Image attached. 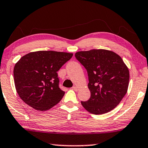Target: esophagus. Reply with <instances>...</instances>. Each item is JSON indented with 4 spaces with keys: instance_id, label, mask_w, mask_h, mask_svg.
<instances>
[{
    "instance_id": "obj_1",
    "label": "esophagus",
    "mask_w": 148,
    "mask_h": 148,
    "mask_svg": "<svg viewBox=\"0 0 148 148\" xmlns=\"http://www.w3.org/2000/svg\"><path fill=\"white\" fill-rule=\"evenodd\" d=\"M71 89H72V90H74V91H77V90H78V87H76V86H74V87H72Z\"/></svg>"
}]
</instances>
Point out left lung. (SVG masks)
I'll return each mask as SVG.
<instances>
[{
  "label": "left lung",
  "mask_w": 148,
  "mask_h": 148,
  "mask_svg": "<svg viewBox=\"0 0 148 148\" xmlns=\"http://www.w3.org/2000/svg\"><path fill=\"white\" fill-rule=\"evenodd\" d=\"M75 57L87 70L91 92L82 106L95 115L115 108L126 95L129 82V69L121 57L106 49L79 51Z\"/></svg>",
  "instance_id": "left-lung-1"
}]
</instances>
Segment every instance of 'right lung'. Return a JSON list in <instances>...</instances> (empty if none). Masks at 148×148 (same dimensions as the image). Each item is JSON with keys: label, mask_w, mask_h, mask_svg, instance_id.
<instances>
[{"label": "right lung", "mask_w": 148, "mask_h": 148, "mask_svg": "<svg viewBox=\"0 0 148 148\" xmlns=\"http://www.w3.org/2000/svg\"><path fill=\"white\" fill-rule=\"evenodd\" d=\"M72 56L65 52L38 51L22 57L14 69L15 86L20 98L39 111L59 103L64 91L59 87L57 72Z\"/></svg>", "instance_id": "1"}]
</instances>
